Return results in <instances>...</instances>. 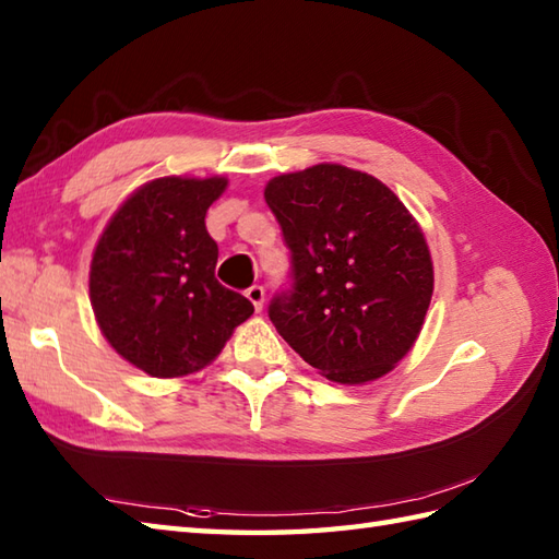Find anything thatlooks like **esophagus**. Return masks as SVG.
<instances>
[{
	"instance_id": "esophagus-1",
	"label": "esophagus",
	"mask_w": 559,
	"mask_h": 559,
	"mask_svg": "<svg viewBox=\"0 0 559 559\" xmlns=\"http://www.w3.org/2000/svg\"><path fill=\"white\" fill-rule=\"evenodd\" d=\"M247 300L249 302H252L254 305V310L257 312H261V307H264V288H261V286H252V288H247Z\"/></svg>"
}]
</instances>
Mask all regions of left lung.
<instances>
[{
    "mask_svg": "<svg viewBox=\"0 0 559 559\" xmlns=\"http://www.w3.org/2000/svg\"><path fill=\"white\" fill-rule=\"evenodd\" d=\"M264 199L290 249L293 286L269 305L278 334L331 382L394 370L432 300L418 221L377 177L336 163L273 177Z\"/></svg>",
    "mask_w": 559,
    "mask_h": 559,
    "instance_id": "8db88e82",
    "label": "left lung"
}]
</instances>
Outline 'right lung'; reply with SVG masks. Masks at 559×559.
I'll return each instance as SVG.
<instances>
[{
    "label": "right lung",
    "mask_w": 559,
    "mask_h": 559,
    "mask_svg": "<svg viewBox=\"0 0 559 559\" xmlns=\"http://www.w3.org/2000/svg\"><path fill=\"white\" fill-rule=\"evenodd\" d=\"M225 177H158L105 225L88 273L91 305L110 346L151 377L199 372L252 317L245 295L216 281L206 211Z\"/></svg>",
    "instance_id": "obj_1"
}]
</instances>
